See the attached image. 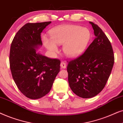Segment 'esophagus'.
I'll return each mask as SVG.
<instances>
[{
    "label": "esophagus",
    "instance_id": "1",
    "mask_svg": "<svg viewBox=\"0 0 123 123\" xmlns=\"http://www.w3.org/2000/svg\"><path fill=\"white\" fill-rule=\"evenodd\" d=\"M60 66H61V68H66V63L64 62H61Z\"/></svg>",
    "mask_w": 123,
    "mask_h": 123
}]
</instances>
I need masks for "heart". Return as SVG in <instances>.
<instances>
[{"label": "heart", "instance_id": "b5f03b06", "mask_svg": "<svg viewBox=\"0 0 123 123\" xmlns=\"http://www.w3.org/2000/svg\"><path fill=\"white\" fill-rule=\"evenodd\" d=\"M50 38L44 35V45L50 52L58 51L57 44H63V50L69 57L79 56L84 52L91 39L87 28L76 25H66L55 27L50 32Z\"/></svg>", "mask_w": 123, "mask_h": 123}]
</instances>
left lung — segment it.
<instances>
[{"label":"left lung","instance_id":"8db88e82","mask_svg":"<svg viewBox=\"0 0 123 123\" xmlns=\"http://www.w3.org/2000/svg\"><path fill=\"white\" fill-rule=\"evenodd\" d=\"M89 23L96 38L82 55L68 62L67 66L70 88L83 98L94 97L102 91L114 63L109 39L98 26Z\"/></svg>","mask_w":123,"mask_h":123}]
</instances>
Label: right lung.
Wrapping results in <instances>:
<instances>
[{"label": "right lung", "mask_w": 123, "mask_h": 123, "mask_svg": "<svg viewBox=\"0 0 123 123\" xmlns=\"http://www.w3.org/2000/svg\"><path fill=\"white\" fill-rule=\"evenodd\" d=\"M51 22L28 23L14 36L11 45L9 64L12 77L21 92L30 99L49 92L60 71V61L37 50L42 46L41 33Z\"/></svg>", "instance_id": "add662e5"}]
</instances>
